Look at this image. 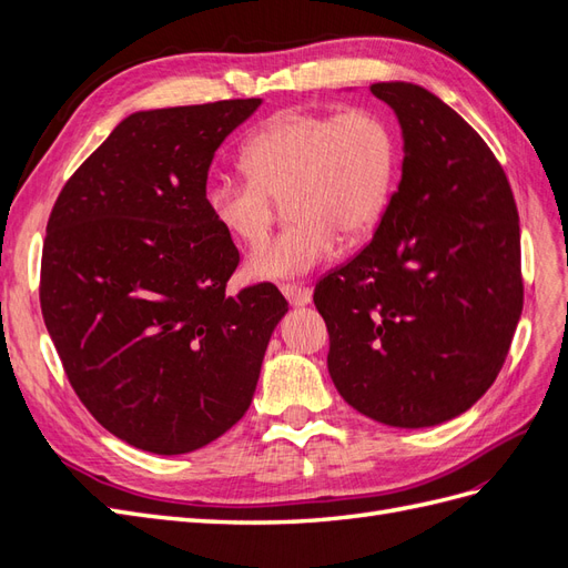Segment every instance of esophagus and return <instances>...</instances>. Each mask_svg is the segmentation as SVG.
Returning <instances> with one entry per match:
<instances>
[{"label": "esophagus", "mask_w": 568, "mask_h": 568, "mask_svg": "<svg viewBox=\"0 0 568 568\" xmlns=\"http://www.w3.org/2000/svg\"><path fill=\"white\" fill-rule=\"evenodd\" d=\"M282 294L294 307H303V305H307V303L313 301L311 288L298 286V284H282Z\"/></svg>", "instance_id": "34e87169"}]
</instances>
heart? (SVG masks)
Listing matches in <instances>:
<instances>
[{"instance_id": "heart-1", "label": "heart", "mask_w": 568, "mask_h": 568, "mask_svg": "<svg viewBox=\"0 0 568 568\" xmlns=\"http://www.w3.org/2000/svg\"><path fill=\"white\" fill-rule=\"evenodd\" d=\"M242 163L248 178H205L203 205L222 232L253 246L286 201L291 222L246 261L251 280L274 282L329 261L341 236L359 242L376 230L398 175V140L372 109L338 115L291 109L248 136Z\"/></svg>"}]
</instances>
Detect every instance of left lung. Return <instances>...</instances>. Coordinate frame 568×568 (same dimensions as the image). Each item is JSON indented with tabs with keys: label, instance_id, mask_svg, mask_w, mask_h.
Instances as JSON below:
<instances>
[{
	"label": "left lung",
	"instance_id": "left-lung-1",
	"mask_svg": "<svg viewBox=\"0 0 568 568\" xmlns=\"http://www.w3.org/2000/svg\"><path fill=\"white\" fill-rule=\"evenodd\" d=\"M403 132V178L372 242L315 286L332 382L400 428L455 419L500 374L524 307L521 234L480 134L412 82H376Z\"/></svg>",
	"mask_w": 568,
	"mask_h": 568
}]
</instances>
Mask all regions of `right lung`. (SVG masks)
Listing matches in <instances>:
<instances>
[{
    "mask_svg": "<svg viewBox=\"0 0 568 568\" xmlns=\"http://www.w3.org/2000/svg\"><path fill=\"white\" fill-rule=\"evenodd\" d=\"M263 99L136 111L65 182L42 251L47 332L92 417L153 455L194 453L246 415L288 303L227 296L232 236L203 205L217 146Z\"/></svg>",
    "mask_w": 568,
    "mask_h": 568,
    "instance_id": "right-lung-1",
    "label": "right lung"
}]
</instances>
